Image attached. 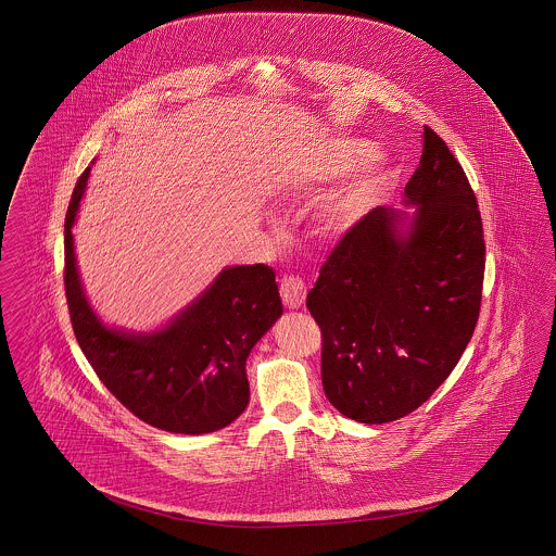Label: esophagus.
Masks as SVG:
<instances>
[{
	"instance_id": "1",
	"label": "esophagus",
	"mask_w": 556,
	"mask_h": 556,
	"mask_svg": "<svg viewBox=\"0 0 556 556\" xmlns=\"http://www.w3.org/2000/svg\"><path fill=\"white\" fill-rule=\"evenodd\" d=\"M281 300H283V304L291 308V311H295V308H300L302 304H304V300H306V286H304V281L300 279V277H295V275H286L283 279H281Z\"/></svg>"
}]
</instances>
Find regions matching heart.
I'll return each mask as SVG.
<instances>
[{
	"mask_svg": "<svg viewBox=\"0 0 556 556\" xmlns=\"http://www.w3.org/2000/svg\"><path fill=\"white\" fill-rule=\"evenodd\" d=\"M352 172L355 175L323 211V223L327 227L352 223L363 212L369 211L392 177L390 159L381 152L370 154L369 141L336 137L318 150L306 170V177L317 184L338 181Z\"/></svg>",
	"mask_w": 556,
	"mask_h": 556,
	"instance_id": "heart-1",
	"label": "heart"
}]
</instances>
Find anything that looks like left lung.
<instances>
[{
    "label": "left lung",
    "mask_w": 556,
    "mask_h": 556,
    "mask_svg": "<svg viewBox=\"0 0 556 556\" xmlns=\"http://www.w3.org/2000/svg\"><path fill=\"white\" fill-rule=\"evenodd\" d=\"M404 208L377 206L333 248L306 306L320 327L329 402L358 424H390L431 396L476 331L485 243L476 193L425 127Z\"/></svg>",
    "instance_id": "8db88e82"
}]
</instances>
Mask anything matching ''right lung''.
Instances as JSON below:
<instances>
[{
	"label": "right lung",
	"mask_w": 556,
	"mask_h": 556,
	"mask_svg": "<svg viewBox=\"0 0 556 556\" xmlns=\"http://www.w3.org/2000/svg\"><path fill=\"white\" fill-rule=\"evenodd\" d=\"M91 166L64 223V288L83 354L135 417L170 433L200 435L233 424L250 402L245 361L283 315L266 265L225 266L191 304L154 331L108 327L80 283L73 227Z\"/></svg>",
	"instance_id": "obj_1"
}]
</instances>
